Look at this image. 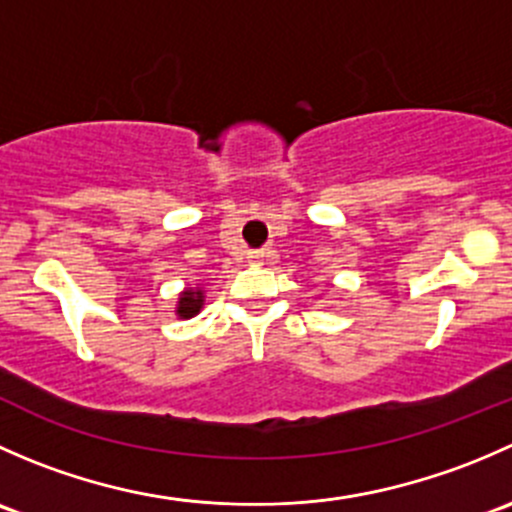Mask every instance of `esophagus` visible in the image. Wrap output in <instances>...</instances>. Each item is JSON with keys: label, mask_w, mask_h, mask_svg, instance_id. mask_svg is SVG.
Here are the masks:
<instances>
[{"label": "esophagus", "mask_w": 512, "mask_h": 512, "mask_svg": "<svg viewBox=\"0 0 512 512\" xmlns=\"http://www.w3.org/2000/svg\"><path fill=\"white\" fill-rule=\"evenodd\" d=\"M270 257V252H252L250 255V262H255V265H262V262Z\"/></svg>", "instance_id": "1"}]
</instances>
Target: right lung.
<instances>
[{
    "mask_svg": "<svg viewBox=\"0 0 512 512\" xmlns=\"http://www.w3.org/2000/svg\"><path fill=\"white\" fill-rule=\"evenodd\" d=\"M205 304V289L203 287H185L178 294V302H175V317L178 319H193L195 314L203 309Z\"/></svg>",
    "mask_w": 512,
    "mask_h": 512,
    "instance_id": "obj_1",
    "label": "right lung"
}]
</instances>
